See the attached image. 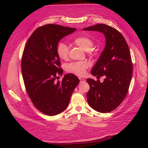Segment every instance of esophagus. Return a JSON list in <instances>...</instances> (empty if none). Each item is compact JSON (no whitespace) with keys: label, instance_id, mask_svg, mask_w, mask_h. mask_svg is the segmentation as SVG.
<instances>
[{"label":"esophagus","instance_id":"1","mask_svg":"<svg viewBox=\"0 0 148 148\" xmlns=\"http://www.w3.org/2000/svg\"><path fill=\"white\" fill-rule=\"evenodd\" d=\"M79 82L81 83H83L85 82V79H84L82 78H79Z\"/></svg>","mask_w":148,"mask_h":148}]
</instances>
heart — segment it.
<instances>
[{
  "label": "heart",
  "instance_id": "obj_1",
  "mask_svg": "<svg viewBox=\"0 0 148 148\" xmlns=\"http://www.w3.org/2000/svg\"><path fill=\"white\" fill-rule=\"evenodd\" d=\"M73 42L75 45L82 48L83 50L86 51L89 54L92 53V49L91 47L94 44V41L91 38L87 36L79 35L73 39ZM56 52L60 59L62 60H66L68 59L69 49L65 43L60 42L58 44ZM88 66V63L85 61L71 62L66 65V71L76 75L83 76L86 73Z\"/></svg>",
  "mask_w": 148,
  "mask_h": 148
}]
</instances>
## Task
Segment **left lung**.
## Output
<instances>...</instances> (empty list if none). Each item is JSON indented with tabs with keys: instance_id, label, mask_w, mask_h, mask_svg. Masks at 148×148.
I'll return each mask as SVG.
<instances>
[{
	"instance_id": "left-lung-1",
	"label": "left lung",
	"mask_w": 148,
	"mask_h": 148,
	"mask_svg": "<svg viewBox=\"0 0 148 148\" xmlns=\"http://www.w3.org/2000/svg\"><path fill=\"white\" fill-rule=\"evenodd\" d=\"M83 29L99 31L106 37L105 48L91 70L97 78L104 76V82L87 79L90 87L87 101L94 110L110 112L122 103L128 91L133 73L129 47L123 35L112 26L97 24Z\"/></svg>"
}]
</instances>
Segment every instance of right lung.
<instances>
[{"label":"right lung","mask_w":148,"mask_h":148,"mask_svg":"<svg viewBox=\"0 0 148 148\" xmlns=\"http://www.w3.org/2000/svg\"><path fill=\"white\" fill-rule=\"evenodd\" d=\"M76 28L59 25L40 26L30 36L21 58V73L26 92L34 106L42 113L56 115L68 106L79 79L71 73L64 76L56 48L64 36Z\"/></svg>","instance_id":"obj_1"}]
</instances>
